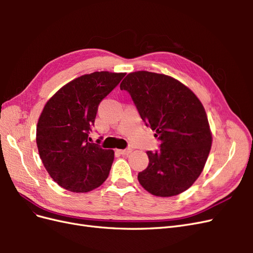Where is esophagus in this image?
Listing matches in <instances>:
<instances>
[{"mask_svg":"<svg viewBox=\"0 0 253 253\" xmlns=\"http://www.w3.org/2000/svg\"><path fill=\"white\" fill-rule=\"evenodd\" d=\"M117 152L121 155H128L129 153L132 152V149L128 148V149H125V150H117Z\"/></svg>","mask_w":253,"mask_h":253,"instance_id":"obj_1","label":"esophagus"}]
</instances>
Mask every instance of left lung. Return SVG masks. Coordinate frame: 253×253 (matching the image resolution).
<instances>
[{
  "mask_svg": "<svg viewBox=\"0 0 253 253\" xmlns=\"http://www.w3.org/2000/svg\"><path fill=\"white\" fill-rule=\"evenodd\" d=\"M131 95L145 126L155 131L160 149L148 151L149 165L138 173L140 185L160 197L177 195L201 175L212 134L200 99L170 76L129 73L120 84Z\"/></svg>",
  "mask_w": 253,
  "mask_h": 253,
  "instance_id": "left-lung-1",
  "label": "left lung"
}]
</instances>
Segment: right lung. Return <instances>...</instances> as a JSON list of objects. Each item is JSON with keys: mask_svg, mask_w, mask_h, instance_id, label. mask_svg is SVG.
I'll use <instances>...</instances> for the list:
<instances>
[{"mask_svg": "<svg viewBox=\"0 0 253 253\" xmlns=\"http://www.w3.org/2000/svg\"><path fill=\"white\" fill-rule=\"evenodd\" d=\"M126 73L95 72L68 82L45 104L37 145L45 169L60 187L85 193L108 178L114 151L88 142L98 105Z\"/></svg>", "mask_w": 253, "mask_h": 253, "instance_id": "obj_1", "label": "right lung"}]
</instances>
